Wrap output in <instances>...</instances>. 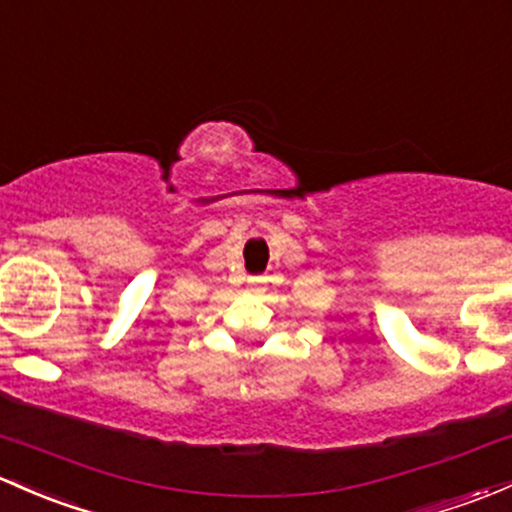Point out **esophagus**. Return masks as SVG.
<instances>
[{
  "label": "esophagus",
  "mask_w": 512,
  "mask_h": 512,
  "mask_svg": "<svg viewBox=\"0 0 512 512\" xmlns=\"http://www.w3.org/2000/svg\"><path fill=\"white\" fill-rule=\"evenodd\" d=\"M250 284H252V287H260L262 279L260 277H250Z\"/></svg>",
  "instance_id": "esophagus-1"
}]
</instances>
